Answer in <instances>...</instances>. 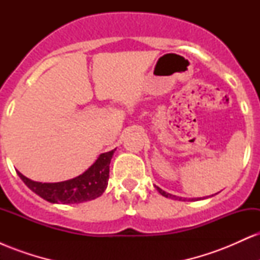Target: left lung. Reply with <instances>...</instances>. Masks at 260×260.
Segmentation results:
<instances>
[{
	"instance_id": "left-lung-1",
	"label": "left lung",
	"mask_w": 260,
	"mask_h": 260,
	"mask_svg": "<svg viewBox=\"0 0 260 260\" xmlns=\"http://www.w3.org/2000/svg\"><path fill=\"white\" fill-rule=\"evenodd\" d=\"M156 189L159 190V193H160L161 196L166 197V198H172V199H176V201H182V198H180V197H176V196L170 194V193H166L165 190H162V189H161V188H159V187H156Z\"/></svg>"
}]
</instances>
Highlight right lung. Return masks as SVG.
Instances as JSON below:
<instances>
[{
  "mask_svg": "<svg viewBox=\"0 0 260 260\" xmlns=\"http://www.w3.org/2000/svg\"><path fill=\"white\" fill-rule=\"evenodd\" d=\"M116 149L101 154L98 160L84 174L72 180L57 182V183H41L26 178L19 171L18 176L39 197L50 203L61 204H78V203L92 201L105 192L109 181L110 161Z\"/></svg>",
  "mask_w": 260,
  "mask_h": 260,
  "instance_id": "right-lung-1",
  "label": "right lung"
}]
</instances>
